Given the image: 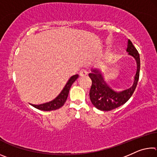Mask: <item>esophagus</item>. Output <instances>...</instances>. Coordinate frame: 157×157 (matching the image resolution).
Masks as SVG:
<instances>
[{
	"instance_id": "esophagus-1",
	"label": "esophagus",
	"mask_w": 157,
	"mask_h": 157,
	"mask_svg": "<svg viewBox=\"0 0 157 157\" xmlns=\"http://www.w3.org/2000/svg\"><path fill=\"white\" fill-rule=\"evenodd\" d=\"M89 72L87 71L86 69H82V70L80 71V72H79V75H80L81 76H86L88 75Z\"/></svg>"
}]
</instances>
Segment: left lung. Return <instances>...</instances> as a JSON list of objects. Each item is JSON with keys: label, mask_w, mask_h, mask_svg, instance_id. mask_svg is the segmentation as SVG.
Returning <instances> with one entry per match:
<instances>
[{"label": "left lung", "mask_w": 157, "mask_h": 157, "mask_svg": "<svg viewBox=\"0 0 157 157\" xmlns=\"http://www.w3.org/2000/svg\"><path fill=\"white\" fill-rule=\"evenodd\" d=\"M127 52L130 56L134 58L137 65L134 83L130 88L119 92L114 91L105 82L100 69L92 68L91 73L89 74V78L92 81L89 93L90 100L94 107L98 109L107 111L121 107L129 100L136 89L139 79L140 56L136 48L129 39L127 43Z\"/></svg>", "instance_id": "left-lung-1"}]
</instances>
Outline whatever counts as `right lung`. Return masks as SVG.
I'll use <instances>...</instances> for the list:
<instances>
[{"mask_svg": "<svg viewBox=\"0 0 157 157\" xmlns=\"http://www.w3.org/2000/svg\"><path fill=\"white\" fill-rule=\"evenodd\" d=\"M78 75H75L71 76L67 82V83L63 87V89L60 92V94L57 95V96L55 98L54 100L50 101L48 102L44 103V104L41 105H33L31 104L32 106L38 109L39 110L42 111H53L56 110L57 109H59L62 107V106L64 105L66 102V99H67L69 91L72 84L74 82H75L77 79L78 78Z\"/></svg>", "mask_w": 157, "mask_h": 157, "instance_id": "add662e5", "label": "right lung"}]
</instances>
